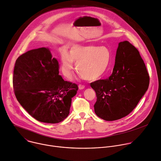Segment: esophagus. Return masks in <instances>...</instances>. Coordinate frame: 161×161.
Instances as JSON below:
<instances>
[{
	"instance_id": "obj_1",
	"label": "esophagus",
	"mask_w": 161,
	"mask_h": 161,
	"mask_svg": "<svg viewBox=\"0 0 161 161\" xmlns=\"http://www.w3.org/2000/svg\"><path fill=\"white\" fill-rule=\"evenodd\" d=\"M78 88H79L80 90H83V89L85 88V86L83 85H78Z\"/></svg>"
}]
</instances>
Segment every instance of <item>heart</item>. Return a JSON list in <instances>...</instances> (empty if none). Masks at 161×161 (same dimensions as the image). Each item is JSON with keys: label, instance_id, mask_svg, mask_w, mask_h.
<instances>
[{"label": "heart", "instance_id": "obj_1", "mask_svg": "<svg viewBox=\"0 0 161 161\" xmlns=\"http://www.w3.org/2000/svg\"><path fill=\"white\" fill-rule=\"evenodd\" d=\"M61 71L66 77H71L76 65L80 76L88 81L100 79L107 71L111 60V52L106 47L94 45H75L69 53H61Z\"/></svg>", "mask_w": 161, "mask_h": 161}]
</instances>
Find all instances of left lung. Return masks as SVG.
Masks as SVG:
<instances>
[{"label":"left lung","instance_id":"1","mask_svg":"<svg viewBox=\"0 0 161 161\" xmlns=\"http://www.w3.org/2000/svg\"><path fill=\"white\" fill-rule=\"evenodd\" d=\"M149 80L138 50L127 41L119 42L111 75L90 83L97 96L96 114L106 121L127 116L145 95Z\"/></svg>","mask_w":161,"mask_h":161}]
</instances>
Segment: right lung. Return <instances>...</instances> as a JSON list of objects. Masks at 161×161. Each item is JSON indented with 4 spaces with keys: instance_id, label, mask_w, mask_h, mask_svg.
<instances>
[{
    "instance_id": "obj_1",
    "label": "right lung",
    "mask_w": 161,
    "mask_h": 161,
    "mask_svg": "<svg viewBox=\"0 0 161 161\" xmlns=\"http://www.w3.org/2000/svg\"><path fill=\"white\" fill-rule=\"evenodd\" d=\"M59 64L48 48L30 50L16 60L13 83L18 101L37 120L63 121L69 114L78 85L59 75Z\"/></svg>"
}]
</instances>
